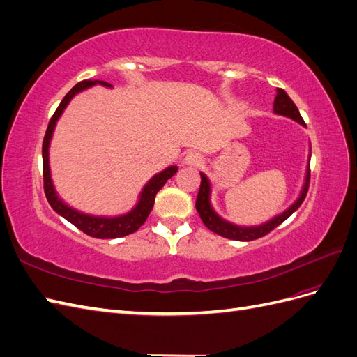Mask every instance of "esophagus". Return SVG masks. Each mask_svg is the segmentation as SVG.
Listing matches in <instances>:
<instances>
[{
	"instance_id": "esophagus-1",
	"label": "esophagus",
	"mask_w": 357,
	"mask_h": 357,
	"mask_svg": "<svg viewBox=\"0 0 357 357\" xmlns=\"http://www.w3.org/2000/svg\"><path fill=\"white\" fill-rule=\"evenodd\" d=\"M202 162V156L199 153H195V152H189L185 159H183V165L186 167H199Z\"/></svg>"
}]
</instances>
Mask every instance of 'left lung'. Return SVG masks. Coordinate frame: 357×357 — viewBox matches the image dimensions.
Wrapping results in <instances>:
<instances>
[{
	"mask_svg": "<svg viewBox=\"0 0 357 357\" xmlns=\"http://www.w3.org/2000/svg\"><path fill=\"white\" fill-rule=\"evenodd\" d=\"M274 113L290 117V119H294V121H296L298 123L305 125L304 119H302V116L299 114L298 107L295 105L294 101L290 100V96L283 89H277V96L274 100ZM310 156H311V153H310ZM308 186H310V167L307 169L305 183H304V188H302V190H301L299 198L294 204H291L284 213H282L280 215H275L273 220H269L264 225L248 226V228H244V226H238V225H234V223L223 220L222 218H219L218 213L213 210L211 204H210V192H211L210 181L207 177H205V174H202L201 172V185H199L195 207H197V211L199 214L202 223L207 226L211 232L218 234L220 236H225V238L235 240V241H253V240L261 238V236H265L273 229H275L278 225H282L289 218V215H291V213H295L301 207V204L304 202V199L307 197V192H308Z\"/></svg>",
	"mask_w": 357,
	"mask_h": 357,
	"instance_id": "8db88e82",
	"label": "left lung"
}]
</instances>
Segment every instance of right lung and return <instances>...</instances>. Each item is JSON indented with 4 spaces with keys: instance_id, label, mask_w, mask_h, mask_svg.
<instances>
[{
    "instance_id": "right-lung-1",
    "label": "right lung",
    "mask_w": 357,
    "mask_h": 357,
    "mask_svg": "<svg viewBox=\"0 0 357 357\" xmlns=\"http://www.w3.org/2000/svg\"><path fill=\"white\" fill-rule=\"evenodd\" d=\"M96 83H100L102 86H110L109 83L102 82V80H83V82L75 84L74 88L66 96H63V100L61 101L56 112L53 113L50 122L47 125V129H46L45 139H43V185H45V193H46V198L50 204V207L55 210L59 215H62L63 219L73 223L75 228L80 229L86 235L93 236V238H101V240L121 238V236H125V235H129V234L138 231L139 226L146 222L150 211H152V208H153L156 193L162 189V186L165 185L168 178H171L176 174L177 167H174V165L168 167L167 169H164L162 172H159V174H156L155 177L150 178L147 185L144 186V189L142 190V193H139V201L135 207L123 215H117V218H98V215L80 213L77 210L68 207V205L56 195V192H55V189H53V185H52L50 169H49V144H50L53 129H55L56 121L62 114L63 109H66L68 102L71 101L73 96L86 88H91V86H93Z\"/></svg>"
}]
</instances>
